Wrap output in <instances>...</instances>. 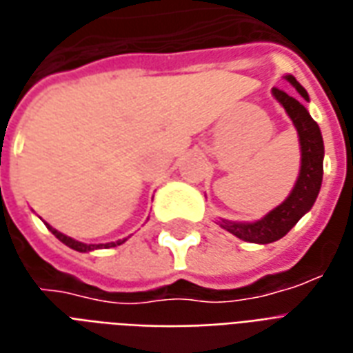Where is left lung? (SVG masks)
Segmentation results:
<instances>
[{
  "instance_id": "left-lung-1",
  "label": "left lung",
  "mask_w": 353,
  "mask_h": 353,
  "mask_svg": "<svg viewBox=\"0 0 353 353\" xmlns=\"http://www.w3.org/2000/svg\"><path fill=\"white\" fill-rule=\"evenodd\" d=\"M285 81L297 90V94L305 101H308L307 90L295 81V77L288 74ZM272 95L284 107L288 117L292 118L297 135H299L301 171L288 199L276 208H272L271 212L265 214L261 220L258 222L222 220L220 222L223 230L230 231L246 243L269 244L282 239L312 208L316 197L320 194L321 176H323V139H321L320 125L308 114L301 97H293L280 88H272Z\"/></svg>"
}]
</instances>
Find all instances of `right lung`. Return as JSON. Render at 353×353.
I'll return each instance as SVG.
<instances>
[{
  "label": "right lung",
  "instance_id": "add662e5",
  "mask_svg": "<svg viewBox=\"0 0 353 353\" xmlns=\"http://www.w3.org/2000/svg\"><path fill=\"white\" fill-rule=\"evenodd\" d=\"M46 228L52 231V235L56 236V239H60L61 243L65 244V246H69V248H73V250H77V252H92V250H97V248H112V246H118V244L125 243V239H122V241H117V243L84 244V243H79V241H74V239H71V236L63 235V233H60L58 230H54L52 225H48V223H46Z\"/></svg>",
  "mask_w": 353,
  "mask_h": 353
}]
</instances>
